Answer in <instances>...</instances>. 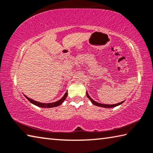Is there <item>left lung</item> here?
I'll use <instances>...</instances> for the list:
<instances>
[{
  "label": "left lung",
  "mask_w": 153,
  "mask_h": 153,
  "mask_svg": "<svg viewBox=\"0 0 153 153\" xmlns=\"http://www.w3.org/2000/svg\"><path fill=\"white\" fill-rule=\"evenodd\" d=\"M86 96H87V97L90 100V101L92 102V104H94L96 106H98V107H104V108H112V107H117V106L121 105L124 101H125V100H124V101H122V102H119V103H117V104H115V105H105V104H101V103H99V102H97L94 101V100H93L92 98L90 97L89 94H88V92H86Z\"/></svg>",
  "instance_id": "8db88e82"
}]
</instances>
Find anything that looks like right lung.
<instances>
[{
  "mask_svg": "<svg viewBox=\"0 0 153 153\" xmlns=\"http://www.w3.org/2000/svg\"><path fill=\"white\" fill-rule=\"evenodd\" d=\"M24 96H25V97L27 99L29 100V101L31 103H32L33 105L37 106V107H42V108H52V107H58V106L61 105L62 103L63 102V101H64L65 100V98L67 97V92H65V94H64L63 97H62L60 100H59L58 101H56V102H51V103H42V102H40L36 101V100H33L32 99H31V98L27 97L25 95H24Z\"/></svg>",
  "mask_w": 153,
  "mask_h": 153,
  "instance_id": "add662e5",
  "label": "right lung"
}]
</instances>
